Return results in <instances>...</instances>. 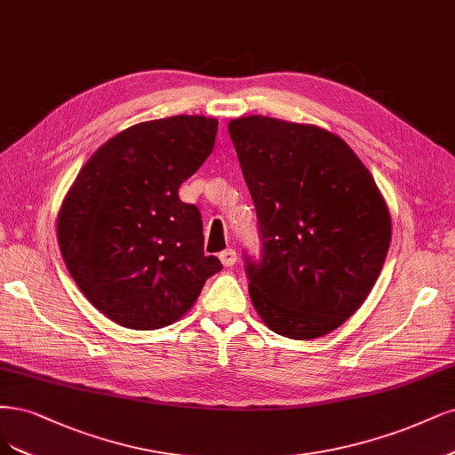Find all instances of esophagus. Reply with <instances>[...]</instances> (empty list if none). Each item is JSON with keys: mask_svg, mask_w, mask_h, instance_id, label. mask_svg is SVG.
<instances>
[{"mask_svg": "<svg viewBox=\"0 0 455 455\" xmlns=\"http://www.w3.org/2000/svg\"><path fill=\"white\" fill-rule=\"evenodd\" d=\"M218 258H220L224 267H231V265H235V261H237V252H235V248H228L224 252H220Z\"/></svg>", "mask_w": 455, "mask_h": 455, "instance_id": "34e87169", "label": "esophagus"}]
</instances>
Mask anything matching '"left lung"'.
<instances>
[{
    "instance_id": "obj_1",
    "label": "left lung",
    "mask_w": 455,
    "mask_h": 455,
    "mask_svg": "<svg viewBox=\"0 0 455 455\" xmlns=\"http://www.w3.org/2000/svg\"><path fill=\"white\" fill-rule=\"evenodd\" d=\"M252 196L261 259L244 256L250 299L275 333L308 340L362 307L391 241L369 169L335 133L269 116L229 122Z\"/></svg>"
}]
</instances>
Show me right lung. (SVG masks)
Returning <instances> with one entry per match:
<instances>
[{"label":"right lung","instance_id":"right-lung-1","mask_svg":"<svg viewBox=\"0 0 455 455\" xmlns=\"http://www.w3.org/2000/svg\"><path fill=\"white\" fill-rule=\"evenodd\" d=\"M218 120L140 122L101 145L58 214L61 258L86 299L118 325L150 331L190 310L222 263L179 188L214 148Z\"/></svg>","mask_w":455,"mask_h":455}]
</instances>
